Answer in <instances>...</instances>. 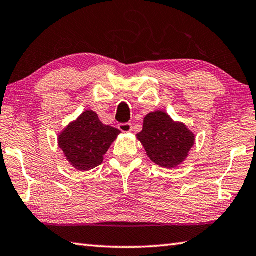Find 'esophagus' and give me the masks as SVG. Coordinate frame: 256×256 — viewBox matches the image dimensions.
<instances>
[{"label":"esophagus","instance_id":"esophagus-1","mask_svg":"<svg viewBox=\"0 0 256 256\" xmlns=\"http://www.w3.org/2000/svg\"><path fill=\"white\" fill-rule=\"evenodd\" d=\"M118 128L122 132H129L132 130V124L130 122H124V124H119Z\"/></svg>","mask_w":256,"mask_h":256}]
</instances>
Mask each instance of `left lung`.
Here are the masks:
<instances>
[{
	"label": "left lung",
	"instance_id": "obj_1",
	"mask_svg": "<svg viewBox=\"0 0 256 256\" xmlns=\"http://www.w3.org/2000/svg\"><path fill=\"white\" fill-rule=\"evenodd\" d=\"M137 138L148 158L162 168H173L186 158L194 144V136L183 124L174 122L163 111H155L144 119Z\"/></svg>",
	"mask_w": 256,
	"mask_h": 256
}]
</instances>
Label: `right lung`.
<instances>
[{"instance_id":"obj_1","label":"right lung","mask_w":256,"mask_h":256,"mask_svg":"<svg viewBox=\"0 0 256 256\" xmlns=\"http://www.w3.org/2000/svg\"><path fill=\"white\" fill-rule=\"evenodd\" d=\"M120 130L103 124L93 111H85L60 136V147L76 170L88 171L98 166Z\"/></svg>"}]
</instances>
